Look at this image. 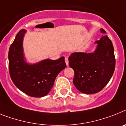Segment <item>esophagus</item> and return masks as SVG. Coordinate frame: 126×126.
Listing matches in <instances>:
<instances>
[{
  "instance_id": "1",
  "label": "esophagus",
  "mask_w": 126,
  "mask_h": 126,
  "mask_svg": "<svg viewBox=\"0 0 126 126\" xmlns=\"http://www.w3.org/2000/svg\"><path fill=\"white\" fill-rule=\"evenodd\" d=\"M65 63H66V65H67V66H68V57H65Z\"/></svg>"
}]
</instances>
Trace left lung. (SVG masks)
Segmentation results:
<instances>
[{"label": "left lung", "instance_id": "obj_1", "mask_svg": "<svg viewBox=\"0 0 126 126\" xmlns=\"http://www.w3.org/2000/svg\"><path fill=\"white\" fill-rule=\"evenodd\" d=\"M101 32L106 33L103 29ZM94 53L74 52L68 58V65L74 71L73 83L84 94H95L110 81L115 68L114 48L108 36L98 41Z\"/></svg>", "mask_w": 126, "mask_h": 126}]
</instances>
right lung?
I'll use <instances>...</instances> for the list:
<instances>
[{"label": "right lung", "mask_w": 126, "mask_h": 126, "mask_svg": "<svg viewBox=\"0 0 126 126\" xmlns=\"http://www.w3.org/2000/svg\"><path fill=\"white\" fill-rule=\"evenodd\" d=\"M26 32L22 29L10 46L8 54L11 80L20 90L31 97L45 96L52 89L56 76L66 66L65 58L45 60L34 65L24 60L22 40Z\"/></svg>", "instance_id": "right-lung-1"}]
</instances>
